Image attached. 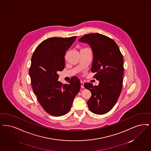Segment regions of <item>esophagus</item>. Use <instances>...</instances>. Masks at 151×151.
Here are the masks:
<instances>
[{
  "instance_id": "1",
  "label": "esophagus",
  "mask_w": 151,
  "mask_h": 151,
  "mask_svg": "<svg viewBox=\"0 0 151 151\" xmlns=\"http://www.w3.org/2000/svg\"><path fill=\"white\" fill-rule=\"evenodd\" d=\"M80 84H81V88H84V82L83 81H80Z\"/></svg>"
}]
</instances>
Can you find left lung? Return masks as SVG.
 <instances>
[{
  "instance_id": "8db88e82",
  "label": "left lung",
  "mask_w": 151,
  "mask_h": 151,
  "mask_svg": "<svg viewBox=\"0 0 151 151\" xmlns=\"http://www.w3.org/2000/svg\"><path fill=\"white\" fill-rule=\"evenodd\" d=\"M78 41L91 45L93 53L91 71L96 73L93 78L99 81L98 86L91 83L84 84L91 93L88 101L89 109L97 115L105 114L114 107L122 88V55L114 40L101 34H86Z\"/></svg>"
}]
</instances>
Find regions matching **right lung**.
Instances as JSON below:
<instances>
[{
	"label": "right lung",
	"instance_id": "1",
	"mask_svg": "<svg viewBox=\"0 0 151 151\" xmlns=\"http://www.w3.org/2000/svg\"><path fill=\"white\" fill-rule=\"evenodd\" d=\"M76 36L50 37L41 42L31 57L29 70L31 83L37 99L49 114L60 116L68 112L73 99L80 90L78 78L68 84L58 81V71L65 68V55Z\"/></svg>",
	"mask_w": 151,
	"mask_h": 151
}]
</instances>
